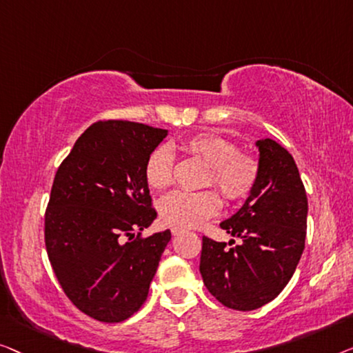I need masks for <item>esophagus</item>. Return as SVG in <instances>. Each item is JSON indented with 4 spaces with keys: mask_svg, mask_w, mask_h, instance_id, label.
<instances>
[{
    "mask_svg": "<svg viewBox=\"0 0 353 353\" xmlns=\"http://www.w3.org/2000/svg\"><path fill=\"white\" fill-rule=\"evenodd\" d=\"M181 232H183L182 227H172V228H171L172 235H179V233H181Z\"/></svg>",
    "mask_w": 353,
    "mask_h": 353,
    "instance_id": "1",
    "label": "esophagus"
}]
</instances>
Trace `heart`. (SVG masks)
<instances>
[{"instance_id":"b5f03b06","label":"heart","mask_w":353,"mask_h":353,"mask_svg":"<svg viewBox=\"0 0 353 353\" xmlns=\"http://www.w3.org/2000/svg\"><path fill=\"white\" fill-rule=\"evenodd\" d=\"M182 150L198 158L208 171L205 187H217L227 201H241L251 195L259 179L261 165L251 153L238 150L236 143L216 132H198L181 142ZM143 177L153 190H166L174 181V157L165 145L153 148L143 166ZM222 206L212 188L200 192L177 190L160 201L161 219L172 227H195L216 216Z\"/></svg>"}]
</instances>
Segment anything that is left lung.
<instances>
[{
    "label": "left lung",
    "mask_w": 353,
    "mask_h": 353,
    "mask_svg": "<svg viewBox=\"0 0 353 353\" xmlns=\"http://www.w3.org/2000/svg\"><path fill=\"white\" fill-rule=\"evenodd\" d=\"M261 172L241 210L224 221V243L203 236L200 274L208 291L233 310H254L274 301L305 248L307 195L291 153L272 139L257 141Z\"/></svg>",
    "instance_id": "8db88e82"
}]
</instances>
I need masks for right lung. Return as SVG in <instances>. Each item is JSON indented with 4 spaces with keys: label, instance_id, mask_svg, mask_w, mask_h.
Returning a JSON list of instances; mask_svg holds the SVG:
<instances>
[{
    "label": "right lung",
    "instance_id": "right-lung-1",
    "mask_svg": "<svg viewBox=\"0 0 353 353\" xmlns=\"http://www.w3.org/2000/svg\"><path fill=\"white\" fill-rule=\"evenodd\" d=\"M166 129L102 120L57 168L44 243L59 285L83 314L118 323L141 309L171 232L142 236L157 217L143 166Z\"/></svg>",
    "mask_w": 353,
    "mask_h": 353
}]
</instances>
